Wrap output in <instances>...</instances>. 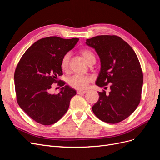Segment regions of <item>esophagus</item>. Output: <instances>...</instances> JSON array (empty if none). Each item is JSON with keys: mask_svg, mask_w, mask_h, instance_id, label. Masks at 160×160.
Here are the masks:
<instances>
[{"mask_svg": "<svg viewBox=\"0 0 160 160\" xmlns=\"http://www.w3.org/2000/svg\"><path fill=\"white\" fill-rule=\"evenodd\" d=\"M87 91H81V90H79V91H77V94H82V93H87Z\"/></svg>", "mask_w": 160, "mask_h": 160, "instance_id": "esophagus-1", "label": "esophagus"}]
</instances>
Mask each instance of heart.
Listing matches in <instances>:
<instances>
[{"instance_id": "heart-1", "label": "heart", "mask_w": 160, "mask_h": 160, "mask_svg": "<svg viewBox=\"0 0 160 160\" xmlns=\"http://www.w3.org/2000/svg\"><path fill=\"white\" fill-rule=\"evenodd\" d=\"M80 54L84 57V59L88 62V64H90L91 62L95 61V57L94 54L91 51L88 49H82L79 51ZM71 55L69 52H67L62 57L61 67L63 71H67L69 69V61H70ZM92 77L89 75H83L80 74H75L72 75L69 79L68 83L72 88L77 89L83 90L87 89L89 83L91 81Z\"/></svg>"}]
</instances>
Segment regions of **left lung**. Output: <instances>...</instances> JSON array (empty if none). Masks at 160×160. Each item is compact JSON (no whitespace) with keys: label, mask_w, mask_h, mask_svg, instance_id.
<instances>
[{"label":"left lung","mask_w":160,"mask_h":160,"mask_svg":"<svg viewBox=\"0 0 160 160\" xmlns=\"http://www.w3.org/2000/svg\"><path fill=\"white\" fill-rule=\"evenodd\" d=\"M101 61L96 85L110 91L98 92L99 98L93 107L94 114L108 123H117L136 109L142 97L143 72L138 58L128 43L116 35H99L86 40Z\"/></svg>","instance_id":"8db88e82"}]
</instances>
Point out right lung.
I'll use <instances>...</instances> for the list:
<instances>
[{"label": "right lung", "mask_w": 160, "mask_h": 160, "mask_svg": "<svg viewBox=\"0 0 160 160\" xmlns=\"http://www.w3.org/2000/svg\"><path fill=\"white\" fill-rule=\"evenodd\" d=\"M79 38L58 37L42 38L28 48L14 72L17 101L20 108L36 122L49 125L58 122L68 110L75 89L59 83L62 75L61 62L65 54L75 47ZM62 87L57 94H51L53 83Z\"/></svg>", "instance_id": "1"}]
</instances>
